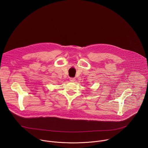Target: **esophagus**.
Listing matches in <instances>:
<instances>
[{"mask_svg": "<svg viewBox=\"0 0 148 148\" xmlns=\"http://www.w3.org/2000/svg\"><path fill=\"white\" fill-rule=\"evenodd\" d=\"M70 80L71 81H72V82H74V81H75V78H71L70 79Z\"/></svg>", "mask_w": 148, "mask_h": 148, "instance_id": "1", "label": "esophagus"}]
</instances>
